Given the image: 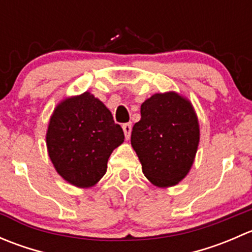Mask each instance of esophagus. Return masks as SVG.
<instances>
[{
  "mask_svg": "<svg viewBox=\"0 0 252 252\" xmlns=\"http://www.w3.org/2000/svg\"><path fill=\"white\" fill-rule=\"evenodd\" d=\"M122 128H123L126 139V140H129V138H130V133H131V123L123 124V126H122Z\"/></svg>",
  "mask_w": 252,
  "mask_h": 252,
  "instance_id": "1",
  "label": "esophagus"
}]
</instances>
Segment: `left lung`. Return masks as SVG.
Segmentation results:
<instances>
[{
	"label": "left lung",
	"instance_id": "obj_1",
	"mask_svg": "<svg viewBox=\"0 0 252 252\" xmlns=\"http://www.w3.org/2000/svg\"><path fill=\"white\" fill-rule=\"evenodd\" d=\"M131 146L142 173L158 188L174 187L187 177L200 142V126L191 102L175 91L155 94L142 102Z\"/></svg>",
	"mask_w": 252,
	"mask_h": 252
}]
</instances>
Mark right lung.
I'll return each mask as SVG.
<instances>
[{"label": "right lung", "mask_w": 252, "mask_h": 252, "mask_svg": "<svg viewBox=\"0 0 252 252\" xmlns=\"http://www.w3.org/2000/svg\"><path fill=\"white\" fill-rule=\"evenodd\" d=\"M124 133L111 111L89 91L65 97L53 110L46 131L48 156L56 172L81 189L100 182Z\"/></svg>", "instance_id": "add662e5"}]
</instances>
